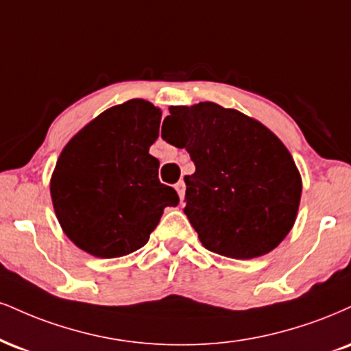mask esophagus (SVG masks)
Listing matches in <instances>:
<instances>
[{
  "label": "esophagus",
  "instance_id": "esophagus-1",
  "mask_svg": "<svg viewBox=\"0 0 351 351\" xmlns=\"http://www.w3.org/2000/svg\"><path fill=\"white\" fill-rule=\"evenodd\" d=\"M175 188H176V191H178V194H180V199L183 201L184 199V193H186V184H184V181L180 180L178 183L175 184Z\"/></svg>",
  "mask_w": 351,
  "mask_h": 351
}]
</instances>
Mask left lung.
Listing matches in <instances>:
<instances>
[{"label": "left lung", "mask_w": 351, "mask_h": 351, "mask_svg": "<svg viewBox=\"0 0 351 351\" xmlns=\"http://www.w3.org/2000/svg\"><path fill=\"white\" fill-rule=\"evenodd\" d=\"M162 137L186 149L184 214L206 248L248 260L271 252L293 229L302 183L293 157L258 121L216 103L171 106Z\"/></svg>", "instance_id": "8db88e82"}]
</instances>
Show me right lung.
I'll return each instance as SVG.
<instances>
[{
  "label": "right lung",
  "mask_w": 351,
  "mask_h": 351,
  "mask_svg": "<svg viewBox=\"0 0 351 351\" xmlns=\"http://www.w3.org/2000/svg\"><path fill=\"white\" fill-rule=\"evenodd\" d=\"M162 112L149 101L114 106L66 143L50 194L63 232L82 250L116 258L149 242L178 193L160 183V162L149 154Z\"/></svg>",
  "instance_id": "1"
}]
</instances>
